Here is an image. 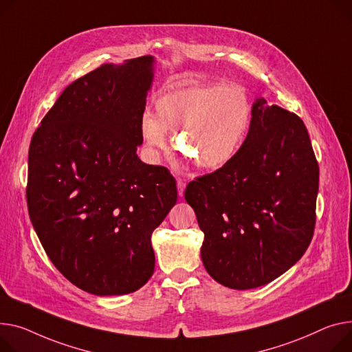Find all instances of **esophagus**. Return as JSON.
Masks as SVG:
<instances>
[{
    "instance_id": "obj_1",
    "label": "esophagus",
    "mask_w": 352,
    "mask_h": 352,
    "mask_svg": "<svg viewBox=\"0 0 352 352\" xmlns=\"http://www.w3.org/2000/svg\"><path fill=\"white\" fill-rule=\"evenodd\" d=\"M185 186H186L185 181H182V179H178V181H177V188H178V195H179V197H182V195H184Z\"/></svg>"
}]
</instances>
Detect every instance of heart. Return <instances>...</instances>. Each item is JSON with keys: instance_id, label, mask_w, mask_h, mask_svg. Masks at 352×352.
I'll list each match as a JSON object with an SVG mask.
<instances>
[{"instance_id": "obj_1", "label": "heart", "mask_w": 352, "mask_h": 352, "mask_svg": "<svg viewBox=\"0 0 352 352\" xmlns=\"http://www.w3.org/2000/svg\"><path fill=\"white\" fill-rule=\"evenodd\" d=\"M252 117L246 91L235 85L191 83L174 86L155 100V113H144L140 133L155 154L175 134L174 146L202 170H219L239 151Z\"/></svg>"}]
</instances>
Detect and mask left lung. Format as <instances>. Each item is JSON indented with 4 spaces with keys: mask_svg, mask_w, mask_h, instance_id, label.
<instances>
[{
    "mask_svg": "<svg viewBox=\"0 0 352 352\" xmlns=\"http://www.w3.org/2000/svg\"><path fill=\"white\" fill-rule=\"evenodd\" d=\"M318 164L302 120L257 98L248 135L225 167L190 182L209 276L235 290L270 283L307 250Z\"/></svg>",
    "mask_w": 352,
    "mask_h": 352,
    "instance_id": "1",
    "label": "left lung"
}]
</instances>
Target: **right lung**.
Masks as SVG:
<instances>
[{"label": "right lung", "mask_w": 352, "mask_h": 352, "mask_svg": "<svg viewBox=\"0 0 352 352\" xmlns=\"http://www.w3.org/2000/svg\"><path fill=\"white\" fill-rule=\"evenodd\" d=\"M154 62L147 55L104 63L70 83L31 140L34 229L55 267L96 296L148 282L151 235L177 202L170 171L137 155Z\"/></svg>", "instance_id": "1"}]
</instances>
